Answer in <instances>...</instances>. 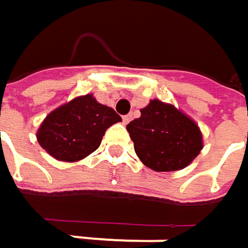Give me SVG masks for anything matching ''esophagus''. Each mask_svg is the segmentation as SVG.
Wrapping results in <instances>:
<instances>
[{
  "label": "esophagus",
  "mask_w": 248,
  "mask_h": 248,
  "mask_svg": "<svg viewBox=\"0 0 248 248\" xmlns=\"http://www.w3.org/2000/svg\"><path fill=\"white\" fill-rule=\"evenodd\" d=\"M130 119H132V115H124V118H122V121H124V124H129L130 122Z\"/></svg>",
  "instance_id": "obj_1"
}]
</instances>
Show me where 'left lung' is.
<instances>
[{"label": "left lung", "mask_w": 248, "mask_h": 248, "mask_svg": "<svg viewBox=\"0 0 248 248\" xmlns=\"http://www.w3.org/2000/svg\"><path fill=\"white\" fill-rule=\"evenodd\" d=\"M139 159L158 172L189 165L202 149V136L194 121L161 100L140 110V118L126 126Z\"/></svg>", "instance_id": "left-lung-1"}]
</instances>
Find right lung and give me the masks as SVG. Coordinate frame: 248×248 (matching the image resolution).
Here are the masks:
<instances>
[{"label":"right lung","instance_id":"obj_1","mask_svg":"<svg viewBox=\"0 0 248 248\" xmlns=\"http://www.w3.org/2000/svg\"><path fill=\"white\" fill-rule=\"evenodd\" d=\"M121 121L112 108L86 94L53 110L40 126L37 139L56 159L75 162L94 152L108 127Z\"/></svg>","mask_w":248,"mask_h":248}]
</instances>
